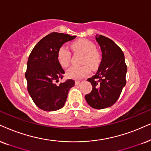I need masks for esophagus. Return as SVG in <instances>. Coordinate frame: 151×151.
Returning <instances> with one entry per match:
<instances>
[{
  "label": "esophagus",
  "mask_w": 151,
  "mask_h": 151,
  "mask_svg": "<svg viewBox=\"0 0 151 151\" xmlns=\"http://www.w3.org/2000/svg\"><path fill=\"white\" fill-rule=\"evenodd\" d=\"M81 81H80V80H77V81H75V84L76 85H79V84H80V83H81Z\"/></svg>",
  "instance_id": "1"
}]
</instances>
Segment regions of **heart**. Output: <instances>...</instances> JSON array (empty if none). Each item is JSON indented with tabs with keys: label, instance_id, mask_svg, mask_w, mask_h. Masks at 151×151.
Listing matches in <instances>:
<instances>
[{
	"label": "heart",
	"instance_id": "b5f03b06",
	"mask_svg": "<svg viewBox=\"0 0 151 151\" xmlns=\"http://www.w3.org/2000/svg\"><path fill=\"white\" fill-rule=\"evenodd\" d=\"M74 53L83 54L80 67H72L67 71V76L74 79H79L86 77L91 72V68L97 70L102 61V55L100 51L95 48V44L87 39H79L70 45ZM71 53L65 47L59 48L57 52V59L63 68L70 65Z\"/></svg>",
	"mask_w": 151,
	"mask_h": 151
}]
</instances>
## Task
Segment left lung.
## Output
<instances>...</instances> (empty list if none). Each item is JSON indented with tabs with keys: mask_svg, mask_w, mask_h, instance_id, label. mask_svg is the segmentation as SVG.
I'll list each match as a JSON object with an SVG mask.
<instances>
[{
	"mask_svg": "<svg viewBox=\"0 0 151 151\" xmlns=\"http://www.w3.org/2000/svg\"><path fill=\"white\" fill-rule=\"evenodd\" d=\"M95 39L102 51V61L97 73L87 79L93 89L85 98L91 107L102 109L115 104L120 97L126 84L127 65L123 52L113 40L101 35Z\"/></svg>",
	"mask_w": 151,
	"mask_h": 151,
	"instance_id": "1",
	"label": "left lung"
}]
</instances>
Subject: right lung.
<instances>
[{
	"label": "right lung",
	"instance_id": "1",
	"mask_svg": "<svg viewBox=\"0 0 151 151\" xmlns=\"http://www.w3.org/2000/svg\"><path fill=\"white\" fill-rule=\"evenodd\" d=\"M75 37L53 32L38 42L28 57L25 74L28 91L36 105L46 111L61 109L74 86L72 79L58 84L65 71L58 61L57 52L64 43Z\"/></svg>",
	"mask_w": 151,
	"mask_h": 151
}]
</instances>
